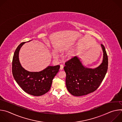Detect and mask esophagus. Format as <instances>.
<instances>
[{
    "label": "esophagus",
    "instance_id": "1",
    "mask_svg": "<svg viewBox=\"0 0 122 122\" xmlns=\"http://www.w3.org/2000/svg\"><path fill=\"white\" fill-rule=\"evenodd\" d=\"M64 68V66L63 65H60V69L61 71H62Z\"/></svg>",
    "mask_w": 122,
    "mask_h": 122
}]
</instances>
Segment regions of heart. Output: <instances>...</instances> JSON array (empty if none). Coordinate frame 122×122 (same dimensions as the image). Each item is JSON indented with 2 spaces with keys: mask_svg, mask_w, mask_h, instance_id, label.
Here are the masks:
<instances>
[{
  "mask_svg": "<svg viewBox=\"0 0 122 122\" xmlns=\"http://www.w3.org/2000/svg\"><path fill=\"white\" fill-rule=\"evenodd\" d=\"M52 55H53V56L55 58H56V57H57V54L56 53V52H55L54 51H53V52H52Z\"/></svg>",
  "mask_w": 122,
  "mask_h": 122,
  "instance_id": "b5f03b06",
  "label": "heart"
}]
</instances>
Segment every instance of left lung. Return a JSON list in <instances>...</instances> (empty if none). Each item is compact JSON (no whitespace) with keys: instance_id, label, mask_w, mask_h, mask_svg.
Listing matches in <instances>:
<instances>
[{"instance_id":"1","label":"left lung","mask_w":122,"mask_h":122,"mask_svg":"<svg viewBox=\"0 0 122 122\" xmlns=\"http://www.w3.org/2000/svg\"><path fill=\"white\" fill-rule=\"evenodd\" d=\"M103 56L101 64L91 68L85 66L80 58L75 56L65 63L66 84L68 91L76 97L86 95L96 90L105 77L108 70V58L102 44Z\"/></svg>"}]
</instances>
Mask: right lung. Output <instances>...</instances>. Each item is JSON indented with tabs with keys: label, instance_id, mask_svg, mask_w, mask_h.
I'll return each instance as SVG.
<instances>
[{
	"label": "right lung",
	"instance_id": "1",
	"mask_svg": "<svg viewBox=\"0 0 122 122\" xmlns=\"http://www.w3.org/2000/svg\"><path fill=\"white\" fill-rule=\"evenodd\" d=\"M25 42L21 43L14 53L12 63L13 76L25 92L34 96H41L50 89L53 80L59 71L60 66H49L39 72H30L25 70L22 66L19 58L20 49Z\"/></svg>",
	"mask_w": 122,
	"mask_h": 122
}]
</instances>
